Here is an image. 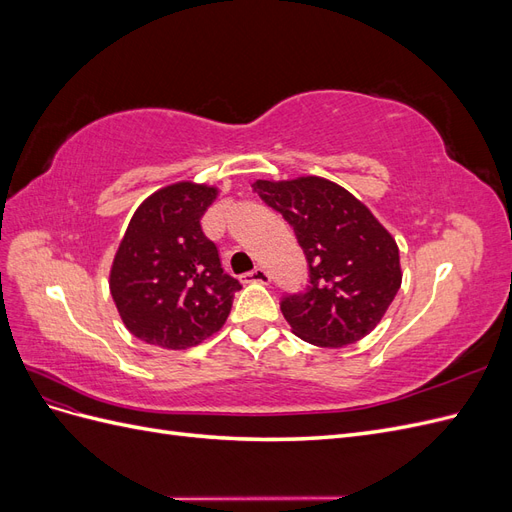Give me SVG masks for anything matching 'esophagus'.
Masks as SVG:
<instances>
[{
  "label": "esophagus",
  "mask_w": 512,
  "mask_h": 512,
  "mask_svg": "<svg viewBox=\"0 0 512 512\" xmlns=\"http://www.w3.org/2000/svg\"><path fill=\"white\" fill-rule=\"evenodd\" d=\"M241 282L243 284H269L271 282V275H269V271L258 267V269L250 271V273H243L241 275Z\"/></svg>",
  "instance_id": "34e87169"
}]
</instances>
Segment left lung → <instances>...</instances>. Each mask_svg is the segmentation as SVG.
Returning a JSON list of instances; mask_svg holds the SVG:
<instances>
[{"label": "left lung", "mask_w": 512, "mask_h": 512, "mask_svg": "<svg viewBox=\"0 0 512 512\" xmlns=\"http://www.w3.org/2000/svg\"><path fill=\"white\" fill-rule=\"evenodd\" d=\"M303 247L309 286L282 301L292 333L318 348H344L378 327L401 286L399 247L359 198L324 177L256 179Z\"/></svg>", "instance_id": "obj_1"}]
</instances>
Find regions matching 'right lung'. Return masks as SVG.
<instances>
[{
	"mask_svg": "<svg viewBox=\"0 0 512 512\" xmlns=\"http://www.w3.org/2000/svg\"><path fill=\"white\" fill-rule=\"evenodd\" d=\"M218 194L207 183L166 185L138 205L117 247L108 288L126 329L151 346L203 344L230 314L241 284L200 226Z\"/></svg>",
	"mask_w": 512,
	"mask_h": 512,
	"instance_id": "right-lung-1",
	"label": "right lung"
}]
</instances>
